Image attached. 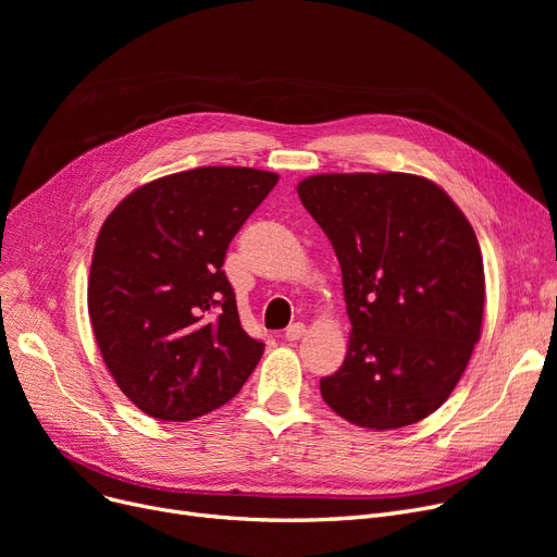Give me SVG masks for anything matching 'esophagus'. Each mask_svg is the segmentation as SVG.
Wrapping results in <instances>:
<instances>
[{
    "mask_svg": "<svg viewBox=\"0 0 557 557\" xmlns=\"http://www.w3.org/2000/svg\"><path fill=\"white\" fill-rule=\"evenodd\" d=\"M305 334H307L305 323H294V325H288V327H286L284 338H286V341H300Z\"/></svg>",
    "mask_w": 557,
    "mask_h": 557,
    "instance_id": "34e87169",
    "label": "esophagus"
}]
</instances>
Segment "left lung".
I'll use <instances>...</instances> for the list:
<instances>
[{
	"label": "left lung",
	"instance_id": "left-lung-1",
	"mask_svg": "<svg viewBox=\"0 0 557 557\" xmlns=\"http://www.w3.org/2000/svg\"><path fill=\"white\" fill-rule=\"evenodd\" d=\"M341 263L352 334L320 395L347 422L416 424L456 388L481 336L485 275L458 205L411 173H320L298 185Z\"/></svg>",
	"mask_w": 557,
	"mask_h": 557
}]
</instances>
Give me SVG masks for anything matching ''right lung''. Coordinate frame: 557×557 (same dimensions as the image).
Here are the masks:
<instances>
[{
  "label": "right lung",
  "instance_id": "add662e5",
  "mask_svg": "<svg viewBox=\"0 0 557 557\" xmlns=\"http://www.w3.org/2000/svg\"><path fill=\"white\" fill-rule=\"evenodd\" d=\"M280 175L198 166L126 196L106 219L87 282L101 357L146 416L187 422L230 401L261 359L225 277L230 242Z\"/></svg>",
  "mask_w": 557,
  "mask_h": 557
}]
</instances>
